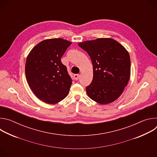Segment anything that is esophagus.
I'll return each instance as SVG.
<instances>
[{
	"label": "esophagus",
	"mask_w": 157,
	"mask_h": 157,
	"mask_svg": "<svg viewBox=\"0 0 157 157\" xmlns=\"http://www.w3.org/2000/svg\"><path fill=\"white\" fill-rule=\"evenodd\" d=\"M74 78H75V80H78V79H79V75H78V74H76V75H74Z\"/></svg>",
	"instance_id": "obj_1"
}]
</instances>
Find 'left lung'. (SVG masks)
Returning a JSON list of instances; mask_svg holds the SVG:
<instances>
[{
	"mask_svg": "<svg viewBox=\"0 0 157 157\" xmlns=\"http://www.w3.org/2000/svg\"><path fill=\"white\" fill-rule=\"evenodd\" d=\"M78 45L88 53L93 66V78L86 88L87 94L101 104L114 102L122 94L130 78L128 52L110 38L85 41Z\"/></svg>",
	"mask_w": 157,
	"mask_h": 157,
	"instance_id": "1",
	"label": "left lung"
}]
</instances>
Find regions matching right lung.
I'll use <instances>...</instances> for the list:
<instances>
[{"mask_svg":"<svg viewBox=\"0 0 157 157\" xmlns=\"http://www.w3.org/2000/svg\"><path fill=\"white\" fill-rule=\"evenodd\" d=\"M71 44V41L60 38L44 40L34 47L27 56V82L35 95L43 102L58 103L69 93L72 79L61 58Z\"/></svg>","mask_w":157,"mask_h":157,"instance_id":"obj_1","label":"right lung"}]
</instances>
